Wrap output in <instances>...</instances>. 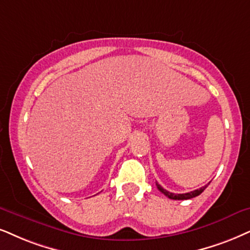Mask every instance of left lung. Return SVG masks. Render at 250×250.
Returning <instances> with one entry per match:
<instances>
[{"label":"left lung","mask_w":250,"mask_h":250,"mask_svg":"<svg viewBox=\"0 0 250 250\" xmlns=\"http://www.w3.org/2000/svg\"><path fill=\"white\" fill-rule=\"evenodd\" d=\"M157 187H158V189H159L160 191L163 192L164 195L167 196V197L170 198V200H190V198L196 197V196H198L200 194H202V192L204 191V189L207 188L208 186H205V187H202L200 189H196V190H194V191L186 192V194H174V192H169V191H167L166 189H164L162 186L158 185V183H157Z\"/></svg>","instance_id":"left-lung-1"}]
</instances>
